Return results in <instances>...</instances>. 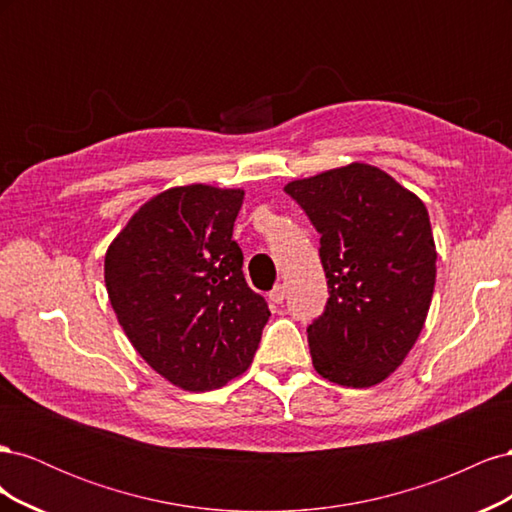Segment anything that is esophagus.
I'll return each instance as SVG.
<instances>
[{"instance_id": "1", "label": "esophagus", "mask_w": 512, "mask_h": 512, "mask_svg": "<svg viewBox=\"0 0 512 512\" xmlns=\"http://www.w3.org/2000/svg\"><path fill=\"white\" fill-rule=\"evenodd\" d=\"M286 286L284 284H280V286H275L271 292H269V301L271 303H275V305H280V303H284V299H286Z\"/></svg>"}]
</instances>
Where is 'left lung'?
<instances>
[{"mask_svg":"<svg viewBox=\"0 0 512 512\" xmlns=\"http://www.w3.org/2000/svg\"><path fill=\"white\" fill-rule=\"evenodd\" d=\"M284 190L320 232L329 286L324 312L307 327L312 363L335 384L374 386L423 331L438 258L429 213L391 175L361 162Z\"/></svg>","mask_w":512,"mask_h":512,"instance_id":"left-lung-1","label":"left lung"}]
</instances>
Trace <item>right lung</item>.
<instances>
[{
  "mask_svg": "<svg viewBox=\"0 0 512 512\" xmlns=\"http://www.w3.org/2000/svg\"><path fill=\"white\" fill-rule=\"evenodd\" d=\"M241 205L243 190L170 188L132 215L104 258L108 299L132 346L185 391L241 376L271 316L232 239Z\"/></svg>",
  "mask_w": 512,
  "mask_h": 512,
  "instance_id": "add662e5",
  "label": "right lung"
}]
</instances>
